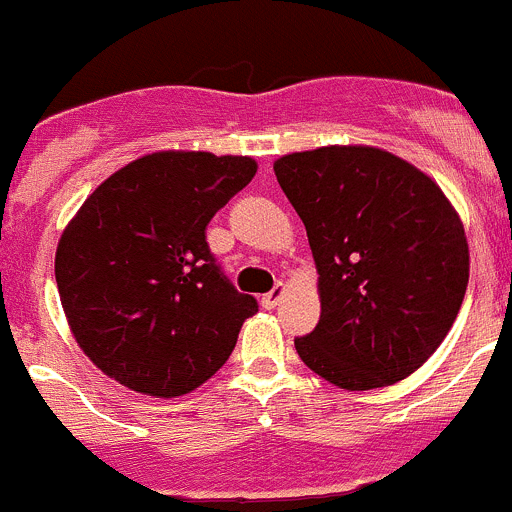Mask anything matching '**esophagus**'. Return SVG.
<instances>
[{
    "label": "esophagus",
    "mask_w": 512,
    "mask_h": 512,
    "mask_svg": "<svg viewBox=\"0 0 512 512\" xmlns=\"http://www.w3.org/2000/svg\"><path fill=\"white\" fill-rule=\"evenodd\" d=\"M283 296H286V286H283V283H276V288H273V291H268L266 296L261 298V306L263 308H276L278 303L283 301Z\"/></svg>",
    "instance_id": "obj_1"
}]
</instances>
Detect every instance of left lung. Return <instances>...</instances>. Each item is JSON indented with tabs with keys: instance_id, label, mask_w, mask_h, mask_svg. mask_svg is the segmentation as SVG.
Wrapping results in <instances>:
<instances>
[{
	"instance_id": "8db88e82",
	"label": "left lung",
	"mask_w": 512,
	"mask_h": 512,
	"mask_svg": "<svg viewBox=\"0 0 512 512\" xmlns=\"http://www.w3.org/2000/svg\"><path fill=\"white\" fill-rule=\"evenodd\" d=\"M306 226L321 318L301 361L346 391L393 386L423 366L468 288L463 221L418 166L378 146H318L273 161Z\"/></svg>"
}]
</instances>
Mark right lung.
<instances>
[{"label":"right lung","instance_id":"right-lung-1","mask_svg":"<svg viewBox=\"0 0 512 512\" xmlns=\"http://www.w3.org/2000/svg\"><path fill=\"white\" fill-rule=\"evenodd\" d=\"M256 169L251 156L154 151L91 191L54 273L74 341L101 373L176 398L229 361L258 303L219 271L206 226Z\"/></svg>","mask_w":512,"mask_h":512}]
</instances>
